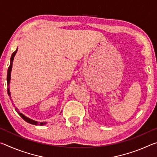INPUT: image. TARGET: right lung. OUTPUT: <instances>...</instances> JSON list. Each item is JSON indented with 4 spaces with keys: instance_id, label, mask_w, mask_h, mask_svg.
<instances>
[{
    "instance_id": "1",
    "label": "right lung",
    "mask_w": 157,
    "mask_h": 157,
    "mask_svg": "<svg viewBox=\"0 0 157 157\" xmlns=\"http://www.w3.org/2000/svg\"><path fill=\"white\" fill-rule=\"evenodd\" d=\"M18 50V48L15 50V51L12 53V57H11V59H10V66L8 68V71H7V86H8V88H7V94H8V95H10V79H11V71H12V63H13V60H14V56L16 55V53H17ZM10 98H11V96H10ZM15 110L18 113V115H19L21 118H22L23 120H24L25 121L27 122V123H30V124H34V125H44V124H46V122H41V123H38L37 121H33L32 120V119L28 118V117H26L25 116L23 115V114L22 113H21L19 111H18V109L17 107H15Z\"/></svg>"
}]
</instances>
